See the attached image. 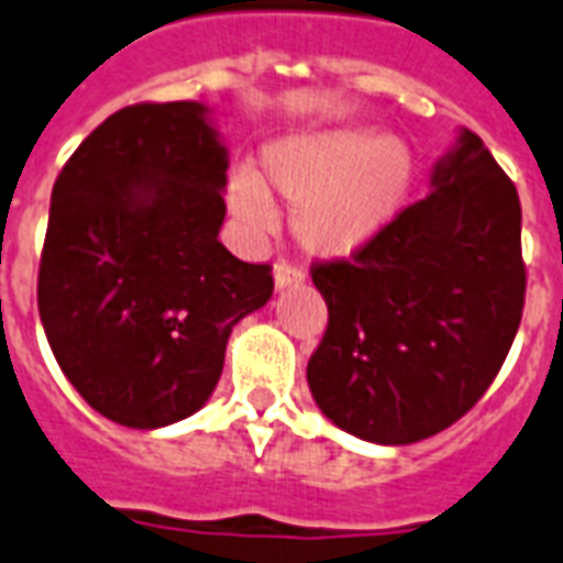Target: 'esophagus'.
I'll return each instance as SVG.
<instances>
[{
  "mask_svg": "<svg viewBox=\"0 0 563 563\" xmlns=\"http://www.w3.org/2000/svg\"><path fill=\"white\" fill-rule=\"evenodd\" d=\"M273 282H276V290H287V287H299L305 285V273L294 264H285V261H278L276 267H273Z\"/></svg>",
  "mask_w": 563,
  "mask_h": 563,
  "instance_id": "34e87169",
  "label": "esophagus"
}]
</instances>
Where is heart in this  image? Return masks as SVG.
Returning a JSON list of instances; mask_svg holds the SVG:
<instances>
[{"label":"heart","mask_w":563,"mask_h":563,"mask_svg":"<svg viewBox=\"0 0 563 563\" xmlns=\"http://www.w3.org/2000/svg\"><path fill=\"white\" fill-rule=\"evenodd\" d=\"M413 187L408 143L378 129H320L276 137L261 150V176L229 181V211L252 232L273 222L267 190L290 202V232L313 258L367 250L402 213Z\"/></svg>","instance_id":"b5f03b06"}]
</instances>
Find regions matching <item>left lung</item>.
<instances>
[{
    "label": "left lung",
    "mask_w": 563,
    "mask_h": 563,
    "mask_svg": "<svg viewBox=\"0 0 563 563\" xmlns=\"http://www.w3.org/2000/svg\"><path fill=\"white\" fill-rule=\"evenodd\" d=\"M405 208L352 261L317 264L329 329L308 361L317 408L338 429L408 446L485 396L520 329V196L461 129Z\"/></svg>",
    "instance_id": "left-lung-1"
}]
</instances>
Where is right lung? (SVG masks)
<instances>
[{
	"label": "right lung",
	"mask_w": 563,
	"mask_h": 563,
	"mask_svg": "<svg viewBox=\"0 0 563 563\" xmlns=\"http://www.w3.org/2000/svg\"><path fill=\"white\" fill-rule=\"evenodd\" d=\"M229 150L202 102L132 104L81 141L52 187L37 308L93 411L155 431L208 402L229 334L267 305V264L234 258Z\"/></svg>",
	"instance_id": "add662e5"
}]
</instances>
